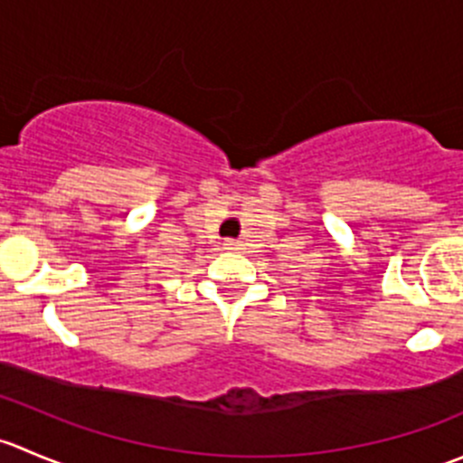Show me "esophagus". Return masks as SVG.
<instances>
[{
    "label": "esophagus",
    "instance_id": "esophagus-1",
    "mask_svg": "<svg viewBox=\"0 0 463 463\" xmlns=\"http://www.w3.org/2000/svg\"><path fill=\"white\" fill-rule=\"evenodd\" d=\"M223 250H228V253H237V250H241V244L240 241L228 240V241H223Z\"/></svg>",
    "mask_w": 463,
    "mask_h": 463
}]
</instances>
